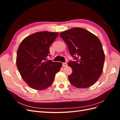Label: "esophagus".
<instances>
[{"mask_svg": "<svg viewBox=\"0 0 120 120\" xmlns=\"http://www.w3.org/2000/svg\"><path fill=\"white\" fill-rule=\"evenodd\" d=\"M63 66L64 67H66V66H68V64H67V63H63Z\"/></svg>", "mask_w": 120, "mask_h": 120, "instance_id": "esophagus-1", "label": "esophagus"}]
</instances>
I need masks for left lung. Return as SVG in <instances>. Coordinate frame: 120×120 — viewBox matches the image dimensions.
<instances>
[{
	"mask_svg": "<svg viewBox=\"0 0 120 120\" xmlns=\"http://www.w3.org/2000/svg\"><path fill=\"white\" fill-rule=\"evenodd\" d=\"M60 36L68 46L75 61H69L72 73L68 78L78 88H86L95 84L103 72L105 54L102 45L95 35L80 27L63 31Z\"/></svg>",
	"mask_w": 120,
	"mask_h": 120,
	"instance_id": "obj_1",
	"label": "left lung"
}]
</instances>
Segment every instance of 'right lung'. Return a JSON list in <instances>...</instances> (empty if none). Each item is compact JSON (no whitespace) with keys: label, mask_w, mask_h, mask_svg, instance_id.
I'll use <instances>...</instances> for the list:
<instances>
[{"label":"right lung","mask_w":120,"mask_h":120,"mask_svg":"<svg viewBox=\"0 0 120 120\" xmlns=\"http://www.w3.org/2000/svg\"><path fill=\"white\" fill-rule=\"evenodd\" d=\"M58 35V32H38L24 38L19 47L16 66L23 80L32 89L50 86L61 68V63L47 59L49 47Z\"/></svg>","instance_id":"right-lung-1"}]
</instances>
